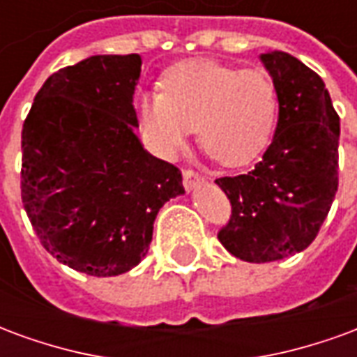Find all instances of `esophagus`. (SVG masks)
<instances>
[{
    "instance_id": "34e87169",
    "label": "esophagus",
    "mask_w": 357,
    "mask_h": 357,
    "mask_svg": "<svg viewBox=\"0 0 357 357\" xmlns=\"http://www.w3.org/2000/svg\"><path fill=\"white\" fill-rule=\"evenodd\" d=\"M201 181H204V176H202L201 172L193 170V168H185L183 170V185H185L187 191L199 185Z\"/></svg>"
}]
</instances>
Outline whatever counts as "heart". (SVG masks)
Listing matches in <instances>:
<instances>
[{"mask_svg":"<svg viewBox=\"0 0 357 357\" xmlns=\"http://www.w3.org/2000/svg\"><path fill=\"white\" fill-rule=\"evenodd\" d=\"M277 89L258 68L189 61L166 70L160 93L135 105L141 137L160 158H176L193 128L204 153L235 168L262 155L277 122Z\"/></svg>","mask_w":357,"mask_h":357,"instance_id":"b5f03b06","label":"heart"}]
</instances>
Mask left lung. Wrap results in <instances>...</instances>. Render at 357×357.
Masks as SVG:
<instances>
[{"label": "left lung", "instance_id": "obj_1", "mask_svg": "<svg viewBox=\"0 0 357 357\" xmlns=\"http://www.w3.org/2000/svg\"><path fill=\"white\" fill-rule=\"evenodd\" d=\"M279 99V122L248 174L218 178L231 202L218 239L245 262H275L307 248L338 189L340 120L325 84L283 51L264 53Z\"/></svg>", "mask_w": 357, "mask_h": 357}]
</instances>
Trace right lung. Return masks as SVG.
<instances>
[{
  "label": "right lung",
  "instance_id": "add662e5",
  "mask_svg": "<svg viewBox=\"0 0 357 357\" xmlns=\"http://www.w3.org/2000/svg\"><path fill=\"white\" fill-rule=\"evenodd\" d=\"M141 57L95 55L51 74L22 124L20 197L43 248L95 277L143 260L178 166L149 155L133 128Z\"/></svg>",
  "mask_w": 357,
  "mask_h": 357
}]
</instances>
